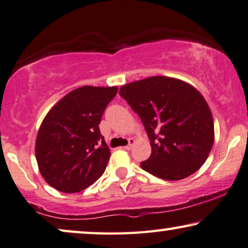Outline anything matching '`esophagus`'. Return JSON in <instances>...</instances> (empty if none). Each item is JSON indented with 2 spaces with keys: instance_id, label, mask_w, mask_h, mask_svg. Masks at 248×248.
<instances>
[{
  "instance_id": "obj_1",
  "label": "esophagus",
  "mask_w": 248,
  "mask_h": 248,
  "mask_svg": "<svg viewBox=\"0 0 248 248\" xmlns=\"http://www.w3.org/2000/svg\"><path fill=\"white\" fill-rule=\"evenodd\" d=\"M134 143H135V140H134V138H129V143H128L127 146H124V150H128V151L131 150V147H133Z\"/></svg>"
}]
</instances>
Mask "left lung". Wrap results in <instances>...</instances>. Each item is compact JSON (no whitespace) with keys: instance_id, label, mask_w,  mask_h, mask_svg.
I'll return each instance as SVG.
<instances>
[{"instance_id":"1","label":"left lung","mask_w":248,"mask_h":248,"mask_svg":"<svg viewBox=\"0 0 248 248\" xmlns=\"http://www.w3.org/2000/svg\"><path fill=\"white\" fill-rule=\"evenodd\" d=\"M119 94L140 115L152 153L141 169L166 180H180L203 166L214 143L212 112L194 86L154 76L124 85Z\"/></svg>"}]
</instances>
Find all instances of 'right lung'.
<instances>
[{
	"mask_svg": "<svg viewBox=\"0 0 248 248\" xmlns=\"http://www.w3.org/2000/svg\"><path fill=\"white\" fill-rule=\"evenodd\" d=\"M117 93V86H82L45 115L35 153L39 172L49 186L62 193H78L103 174L111 153L98 124Z\"/></svg>",
	"mask_w": 248,
	"mask_h": 248,
	"instance_id": "right-lung-1",
	"label": "right lung"
}]
</instances>
